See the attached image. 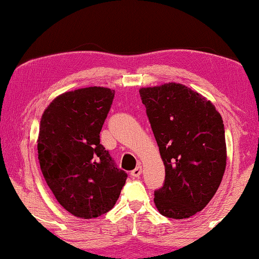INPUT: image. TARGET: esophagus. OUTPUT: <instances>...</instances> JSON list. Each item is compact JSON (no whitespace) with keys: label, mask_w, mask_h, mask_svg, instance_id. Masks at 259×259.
Wrapping results in <instances>:
<instances>
[{"label":"esophagus","mask_w":259,"mask_h":259,"mask_svg":"<svg viewBox=\"0 0 259 259\" xmlns=\"http://www.w3.org/2000/svg\"><path fill=\"white\" fill-rule=\"evenodd\" d=\"M142 172H143V169H142V166L140 165H138L136 169H134L132 172H131V175H132L133 177H139L140 175H142Z\"/></svg>","instance_id":"esophagus-1"}]
</instances>
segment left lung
Instances as JSON below:
<instances>
[{
	"label": "left lung",
	"instance_id": "1",
	"mask_svg": "<svg viewBox=\"0 0 259 259\" xmlns=\"http://www.w3.org/2000/svg\"><path fill=\"white\" fill-rule=\"evenodd\" d=\"M165 166L154 190L162 215L186 219L202 210L217 193L226 167L223 117L199 93L180 83L139 90Z\"/></svg>",
	"mask_w": 259,
	"mask_h": 259
}]
</instances>
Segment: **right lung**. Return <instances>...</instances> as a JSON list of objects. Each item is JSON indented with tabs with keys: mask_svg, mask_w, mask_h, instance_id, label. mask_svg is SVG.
<instances>
[{
	"mask_svg": "<svg viewBox=\"0 0 259 259\" xmlns=\"http://www.w3.org/2000/svg\"><path fill=\"white\" fill-rule=\"evenodd\" d=\"M114 95L101 87L62 94L40 121L38 158L44 179L57 201L82 219L112 209L127 180L100 144Z\"/></svg>",
	"mask_w": 259,
	"mask_h": 259,
	"instance_id": "1",
	"label": "right lung"
}]
</instances>
